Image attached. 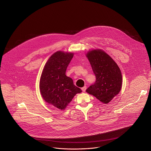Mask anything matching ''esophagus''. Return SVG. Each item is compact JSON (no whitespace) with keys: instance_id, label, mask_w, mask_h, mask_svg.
<instances>
[{"instance_id":"1","label":"esophagus","mask_w":151,"mask_h":151,"mask_svg":"<svg viewBox=\"0 0 151 151\" xmlns=\"http://www.w3.org/2000/svg\"><path fill=\"white\" fill-rule=\"evenodd\" d=\"M86 86H84V87H83L82 88H81V89H82V91H83V92H85L86 91Z\"/></svg>"}]
</instances>
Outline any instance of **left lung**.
Here are the masks:
<instances>
[{
    "label": "left lung",
    "instance_id": "obj_1",
    "mask_svg": "<svg viewBox=\"0 0 151 151\" xmlns=\"http://www.w3.org/2000/svg\"><path fill=\"white\" fill-rule=\"evenodd\" d=\"M86 56L96 77L95 83L86 92L107 104L121 90L122 76L120 68L102 50L89 51Z\"/></svg>",
    "mask_w": 151,
    "mask_h": 151
}]
</instances>
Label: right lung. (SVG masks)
I'll return each mask as SVG.
<instances>
[{
	"mask_svg": "<svg viewBox=\"0 0 151 151\" xmlns=\"http://www.w3.org/2000/svg\"><path fill=\"white\" fill-rule=\"evenodd\" d=\"M73 55L62 51L53 53L45 65L40 78V89L43 99L60 110L65 109L74 96L82 92L65 75Z\"/></svg>",
	"mask_w": 151,
	"mask_h": 151,
	"instance_id": "obj_1",
	"label": "right lung"
}]
</instances>
